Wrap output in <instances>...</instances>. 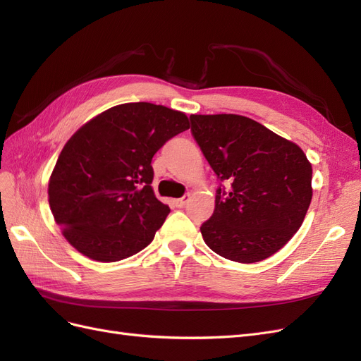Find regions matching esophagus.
<instances>
[{"label": "esophagus", "instance_id": "1", "mask_svg": "<svg viewBox=\"0 0 361 361\" xmlns=\"http://www.w3.org/2000/svg\"><path fill=\"white\" fill-rule=\"evenodd\" d=\"M188 200H190V194H185L183 197L174 200V204H176V207H183V206H185V203H187Z\"/></svg>", "mask_w": 361, "mask_h": 361}]
</instances>
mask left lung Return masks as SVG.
<instances>
[{
  "instance_id": "left-lung-1",
  "label": "left lung",
  "mask_w": 361,
  "mask_h": 361,
  "mask_svg": "<svg viewBox=\"0 0 361 361\" xmlns=\"http://www.w3.org/2000/svg\"><path fill=\"white\" fill-rule=\"evenodd\" d=\"M194 138L220 180L200 232L216 255L255 264L285 247L312 202V164L293 141L238 114H192Z\"/></svg>"
}]
</instances>
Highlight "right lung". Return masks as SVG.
Here are the masks:
<instances>
[{
	"label": "right lung",
	"mask_w": 361,
	"mask_h": 361,
	"mask_svg": "<svg viewBox=\"0 0 361 361\" xmlns=\"http://www.w3.org/2000/svg\"><path fill=\"white\" fill-rule=\"evenodd\" d=\"M190 128L182 111L150 102L108 108L64 145L48 182L54 220L66 241L97 262L146 248L170 212L152 188V158Z\"/></svg>",
	"instance_id": "obj_1"
}]
</instances>
